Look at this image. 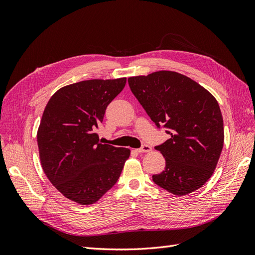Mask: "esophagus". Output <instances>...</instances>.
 Masks as SVG:
<instances>
[{
  "label": "esophagus",
  "mask_w": 255,
  "mask_h": 255,
  "mask_svg": "<svg viewBox=\"0 0 255 255\" xmlns=\"http://www.w3.org/2000/svg\"><path fill=\"white\" fill-rule=\"evenodd\" d=\"M152 151V148L150 145H148V144H144V145H142L140 149H137V152L138 153H148V152H151Z\"/></svg>",
  "instance_id": "34e87169"
}]
</instances>
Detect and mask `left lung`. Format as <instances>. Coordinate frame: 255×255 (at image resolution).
<instances>
[{
    "instance_id": "8db88e82",
    "label": "left lung",
    "mask_w": 255,
    "mask_h": 255,
    "mask_svg": "<svg viewBox=\"0 0 255 255\" xmlns=\"http://www.w3.org/2000/svg\"><path fill=\"white\" fill-rule=\"evenodd\" d=\"M129 88L157 127L170 138L155 146L166 159L153 182L174 196L202 187L217 167L225 140L217 100L203 86L179 72L160 70L130 76Z\"/></svg>"
}]
</instances>
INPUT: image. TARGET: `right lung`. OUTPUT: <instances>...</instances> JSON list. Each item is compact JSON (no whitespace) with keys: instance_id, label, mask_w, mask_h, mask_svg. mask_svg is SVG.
Here are the masks:
<instances>
[{"instance_id":"obj_1","label":"right lung","mask_w":255,"mask_h":255,"mask_svg":"<svg viewBox=\"0 0 255 255\" xmlns=\"http://www.w3.org/2000/svg\"><path fill=\"white\" fill-rule=\"evenodd\" d=\"M127 78L88 80L61 87L37 130L43 172L61 195L81 205L99 201L118 181L130 150L101 143L97 129Z\"/></svg>"}]
</instances>
